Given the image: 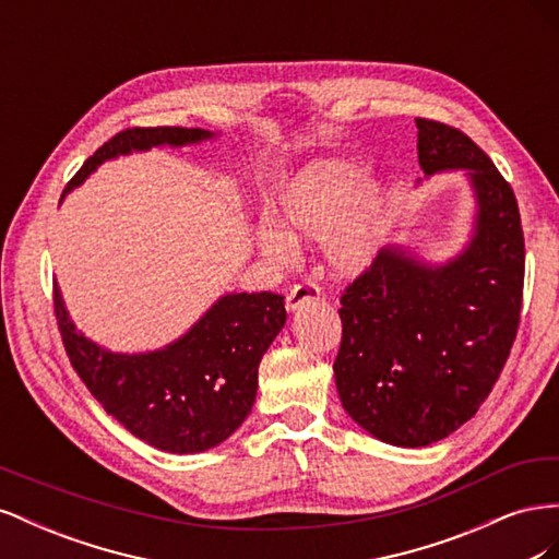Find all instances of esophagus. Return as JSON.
<instances>
[{
  "label": "esophagus",
  "mask_w": 559,
  "mask_h": 559,
  "mask_svg": "<svg viewBox=\"0 0 559 559\" xmlns=\"http://www.w3.org/2000/svg\"><path fill=\"white\" fill-rule=\"evenodd\" d=\"M319 296H321V289L314 282L310 280L298 282L292 286V292L286 294V310H298L300 306H306L310 300H317Z\"/></svg>",
  "instance_id": "1"
}]
</instances>
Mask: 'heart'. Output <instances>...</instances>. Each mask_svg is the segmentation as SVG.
<instances>
[{
	"label": "heart",
	"instance_id": "b5f03b06",
	"mask_svg": "<svg viewBox=\"0 0 559 559\" xmlns=\"http://www.w3.org/2000/svg\"><path fill=\"white\" fill-rule=\"evenodd\" d=\"M361 167L317 163L302 170L275 207L282 226H261L259 245L273 259H289L294 240H324L326 261L337 275H354L373 261L382 230L378 189L364 191Z\"/></svg>",
	"mask_w": 559,
	"mask_h": 559
}]
</instances>
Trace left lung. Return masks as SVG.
<instances>
[{
	"instance_id": "left-lung-1",
	"label": "left lung",
	"mask_w": 559,
	"mask_h": 559,
	"mask_svg": "<svg viewBox=\"0 0 559 559\" xmlns=\"http://www.w3.org/2000/svg\"><path fill=\"white\" fill-rule=\"evenodd\" d=\"M425 175L468 170L478 200L464 253L429 267L382 249L341 296L333 361L343 408L401 448L441 441L478 413L509 359L520 324L524 235L511 183L460 128L415 118Z\"/></svg>"
}]
</instances>
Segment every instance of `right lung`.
Instances as JSON below:
<instances>
[{"mask_svg": "<svg viewBox=\"0 0 559 559\" xmlns=\"http://www.w3.org/2000/svg\"><path fill=\"white\" fill-rule=\"evenodd\" d=\"M207 138L212 132L200 128L121 130L83 163L64 193L118 154ZM53 308L67 357L88 392L132 436L175 454L210 450L242 425L257 401L261 357L286 321L284 296L233 294L165 349L114 354L74 329L58 289Z\"/></svg>", "mask_w": 559, "mask_h": 559, "instance_id": "1", "label": "right lung"}]
</instances>
